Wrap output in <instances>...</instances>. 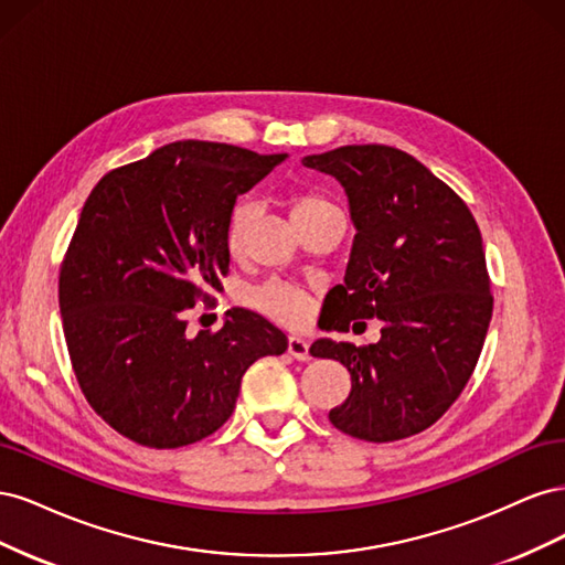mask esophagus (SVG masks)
<instances>
[{
	"instance_id": "esophagus-1",
	"label": "esophagus",
	"mask_w": 565,
	"mask_h": 565,
	"mask_svg": "<svg viewBox=\"0 0 565 565\" xmlns=\"http://www.w3.org/2000/svg\"><path fill=\"white\" fill-rule=\"evenodd\" d=\"M287 353L295 355L297 361H311V353H309V344L301 337H289L287 339Z\"/></svg>"
}]
</instances>
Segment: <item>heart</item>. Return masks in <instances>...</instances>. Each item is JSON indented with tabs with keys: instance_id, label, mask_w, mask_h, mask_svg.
Returning a JSON list of instances; mask_svg holds the SVG:
<instances>
[{
	"instance_id": "1",
	"label": "heart",
	"mask_w": 565,
	"mask_h": 565,
	"mask_svg": "<svg viewBox=\"0 0 565 565\" xmlns=\"http://www.w3.org/2000/svg\"><path fill=\"white\" fill-rule=\"evenodd\" d=\"M332 207L334 204L320 193H301L292 204L295 224H301V221ZM252 221L254 202L247 198L237 200L226 221V247L231 254H237L245 247ZM243 299L249 309L282 324H301L311 313V295L306 289L282 280H266L256 287H249Z\"/></svg>"
}]
</instances>
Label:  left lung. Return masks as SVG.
Masks as SVG:
<instances>
[{"instance_id": "left-lung-1", "label": "left lung", "mask_w": 565, "mask_h": 565, "mask_svg": "<svg viewBox=\"0 0 565 565\" xmlns=\"http://www.w3.org/2000/svg\"><path fill=\"white\" fill-rule=\"evenodd\" d=\"M303 164L344 185L358 231L344 285L324 299L322 328L384 322L377 344L311 347L351 374L349 398L330 422L370 443L415 436L448 413L483 349L492 295L481 231L467 202L398 148L341 146Z\"/></svg>"}]
</instances>
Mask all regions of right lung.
<instances>
[{
  "instance_id": "1",
  "label": "right lung",
  "mask_w": 565,
  "mask_h": 565,
  "mask_svg": "<svg viewBox=\"0 0 565 565\" xmlns=\"http://www.w3.org/2000/svg\"><path fill=\"white\" fill-rule=\"evenodd\" d=\"M282 160L177 141L94 185L63 256L58 303L77 384L117 434L158 450L207 438L233 415L247 367L287 349L276 324L247 309L216 332L185 330L193 306L224 289L235 198Z\"/></svg>"
}]
</instances>
